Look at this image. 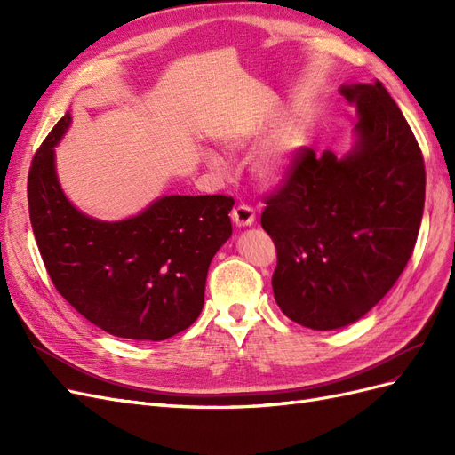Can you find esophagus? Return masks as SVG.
Wrapping results in <instances>:
<instances>
[{
    "mask_svg": "<svg viewBox=\"0 0 455 455\" xmlns=\"http://www.w3.org/2000/svg\"><path fill=\"white\" fill-rule=\"evenodd\" d=\"M231 220L233 222H235L239 228L241 226H251V224H254V220H256V212H254V209L251 204H237L235 209L231 211Z\"/></svg>",
    "mask_w": 455,
    "mask_h": 455,
    "instance_id": "obj_1",
    "label": "esophagus"
}]
</instances>
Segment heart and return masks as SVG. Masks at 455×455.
<instances>
[{
    "label": "heart",
    "instance_id": "1",
    "mask_svg": "<svg viewBox=\"0 0 455 455\" xmlns=\"http://www.w3.org/2000/svg\"><path fill=\"white\" fill-rule=\"evenodd\" d=\"M209 164L216 171L226 169L224 159L216 154H209ZM258 172L261 178H266V180H277L283 172V151H269L267 156L261 157L258 163Z\"/></svg>",
    "mask_w": 455,
    "mask_h": 455
}]
</instances>
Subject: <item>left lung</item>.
Listing matches in <instances>:
<instances>
[{"label":"left lung","mask_w":455,"mask_h":455,"mask_svg":"<svg viewBox=\"0 0 455 455\" xmlns=\"http://www.w3.org/2000/svg\"><path fill=\"white\" fill-rule=\"evenodd\" d=\"M359 112L347 157L298 148L264 197L261 228L277 249L273 294L313 330L359 321L391 291L414 252L425 203L419 144L381 81L343 85Z\"/></svg>","instance_id":"obj_1"}]
</instances>
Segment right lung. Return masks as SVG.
<instances>
[{
    "label": "right lung",
    "instance_id": "obj_1",
    "mask_svg": "<svg viewBox=\"0 0 455 455\" xmlns=\"http://www.w3.org/2000/svg\"><path fill=\"white\" fill-rule=\"evenodd\" d=\"M66 114L28 172L30 222L59 294L104 332L161 341L196 323L209 266L231 237V196H169L123 222L76 211L54 174Z\"/></svg>",
    "mask_w": 455,
    "mask_h": 455
}]
</instances>
